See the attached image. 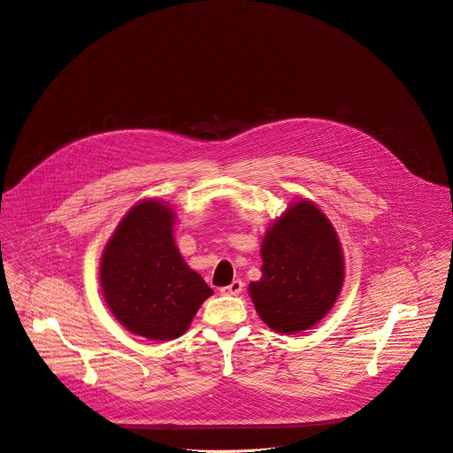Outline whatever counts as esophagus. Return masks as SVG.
Returning <instances> with one entry per match:
<instances>
[{
    "label": "esophagus",
    "instance_id": "obj_1",
    "mask_svg": "<svg viewBox=\"0 0 453 453\" xmlns=\"http://www.w3.org/2000/svg\"><path fill=\"white\" fill-rule=\"evenodd\" d=\"M242 288H244L242 280H241V279H235V280H232L228 286H223L219 291H221V295H225V296H237V295L242 291Z\"/></svg>",
    "mask_w": 453,
    "mask_h": 453
}]
</instances>
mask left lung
<instances>
[{
  "label": "left lung",
  "mask_w": 453,
  "mask_h": 453,
  "mask_svg": "<svg viewBox=\"0 0 453 453\" xmlns=\"http://www.w3.org/2000/svg\"><path fill=\"white\" fill-rule=\"evenodd\" d=\"M261 279L250 296L261 321L282 334L319 323L334 305L345 279L338 234L323 211L300 198L266 228Z\"/></svg>",
  "instance_id": "8db88e82"
}]
</instances>
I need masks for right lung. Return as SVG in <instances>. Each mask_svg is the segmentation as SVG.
I'll list each match as a JSON object with an SVG mask.
<instances>
[{"instance_id":"obj_1","label":"right lung","mask_w":453,"mask_h":453,"mask_svg":"<svg viewBox=\"0 0 453 453\" xmlns=\"http://www.w3.org/2000/svg\"><path fill=\"white\" fill-rule=\"evenodd\" d=\"M174 219L167 202L139 200L115 228L99 263L110 312L130 333L155 342L181 336L214 293L181 257Z\"/></svg>"}]
</instances>
